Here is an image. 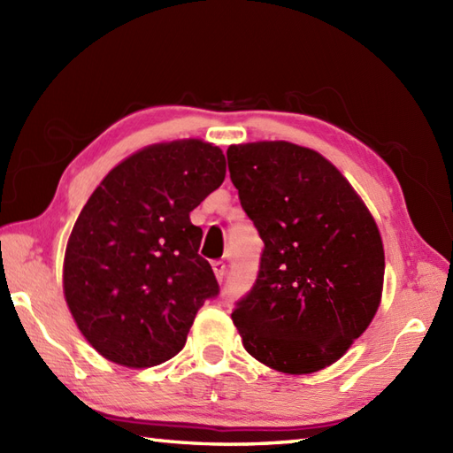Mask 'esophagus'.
<instances>
[{
    "label": "esophagus",
    "mask_w": 453,
    "mask_h": 453,
    "mask_svg": "<svg viewBox=\"0 0 453 453\" xmlns=\"http://www.w3.org/2000/svg\"><path fill=\"white\" fill-rule=\"evenodd\" d=\"M211 268H214L218 280L224 282V280H226V273H227L226 263H224V261H214V263H211Z\"/></svg>",
    "instance_id": "34e87169"
}]
</instances>
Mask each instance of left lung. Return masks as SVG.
I'll return each instance as SVG.
<instances>
[{
  "instance_id": "left-lung-1",
  "label": "left lung",
  "mask_w": 453,
  "mask_h": 453,
  "mask_svg": "<svg viewBox=\"0 0 453 453\" xmlns=\"http://www.w3.org/2000/svg\"><path fill=\"white\" fill-rule=\"evenodd\" d=\"M229 177L263 239L255 284L232 319L245 350L284 373L339 360L378 311L386 257L350 182L290 142L227 150Z\"/></svg>"
}]
</instances>
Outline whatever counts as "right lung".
Listing matches in <instances>:
<instances>
[{
	"instance_id": "right-lung-1",
	"label": "right lung",
	"mask_w": 453,
	"mask_h": 453,
	"mask_svg": "<svg viewBox=\"0 0 453 453\" xmlns=\"http://www.w3.org/2000/svg\"><path fill=\"white\" fill-rule=\"evenodd\" d=\"M224 177L226 157L211 143H157L114 167L83 206L65 249L64 294L107 360L150 368L173 358L219 294L188 214Z\"/></svg>"
}]
</instances>
